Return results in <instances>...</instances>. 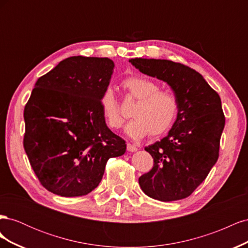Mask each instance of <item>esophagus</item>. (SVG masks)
I'll use <instances>...</instances> for the list:
<instances>
[{
	"mask_svg": "<svg viewBox=\"0 0 248 248\" xmlns=\"http://www.w3.org/2000/svg\"><path fill=\"white\" fill-rule=\"evenodd\" d=\"M127 151H129V152H136V151H138V148H137V146H134V145H131V144H127Z\"/></svg>",
	"mask_w": 248,
	"mask_h": 248,
	"instance_id": "34e87169",
	"label": "esophagus"
}]
</instances>
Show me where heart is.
Returning <instances> with one entry per match:
<instances>
[{"label": "heart", "instance_id": "1", "mask_svg": "<svg viewBox=\"0 0 248 248\" xmlns=\"http://www.w3.org/2000/svg\"><path fill=\"white\" fill-rule=\"evenodd\" d=\"M121 85L126 94L137 100L130 112L133 119L125 126L127 136L134 140L145 138L149 133L151 137H159L170 128L178 112V101L174 95L159 90L154 80L142 76L126 78ZM99 103L104 123L110 129L120 128L124 117L110 87L103 90Z\"/></svg>", "mask_w": 248, "mask_h": 248}]
</instances>
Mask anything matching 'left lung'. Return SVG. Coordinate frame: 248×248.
I'll return each instance as SVG.
<instances>
[{
	"instance_id": "1",
	"label": "left lung",
	"mask_w": 248,
	"mask_h": 248,
	"mask_svg": "<svg viewBox=\"0 0 248 248\" xmlns=\"http://www.w3.org/2000/svg\"><path fill=\"white\" fill-rule=\"evenodd\" d=\"M129 62L141 73L166 81L178 101L177 119L168 136L145 148L154 164L139 178L140 188L161 202L185 199L218 159L226 123L220 97L188 66L159 59L136 58Z\"/></svg>"
}]
</instances>
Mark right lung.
I'll use <instances>...</instances> for the list:
<instances>
[{
	"label": "right lung",
	"instance_id": "obj_1",
	"mask_svg": "<svg viewBox=\"0 0 248 248\" xmlns=\"http://www.w3.org/2000/svg\"><path fill=\"white\" fill-rule=\"evenodd\" d=\"M115 64L108 58L70 57L36 81L24 118V148L44 188L81 197L100 183L125 140L103 121L100 96Z\"/></svg>",
	"mask_w": 248,
	"mask_h": 248
}]
</instances>
